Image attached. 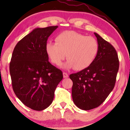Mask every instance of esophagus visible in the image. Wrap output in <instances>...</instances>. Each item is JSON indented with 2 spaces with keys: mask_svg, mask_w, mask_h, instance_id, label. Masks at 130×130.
<instances>
[{
  "mask_svg": "<svg viewBox=\"0 0 130 130\" xmlns=\"http://www.w3.org/2000/svg\"><path fill=\"white\" fill-rule=\"evenodd\" d=\"M63 77L64 78H67L69 77V74L66 72H63Z\"/></svg>",
  "mask_w": 130,
  "mask_h": 130,
  "instance_id": "esophagus-1",
  "label": "esophagus"
}]
</instances>
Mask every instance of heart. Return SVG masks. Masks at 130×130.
Here are the masks:
<instances>
[{"mask_svg": "<svg viewBox=\"0 0 130 130\" xmlns=\"http://www.w3.org/2000/svg\"><path fill=\"white\" fill-rule=\"evenodd\" d=\"M45 50L55 64L60 65L66 56L68 61L64 65V68L74 67L76 70H82L94 61L99 51V44L93 37L67 31L56 37V42L48 41Z\"/></svg>", "mask_w": 130, "mask_h": 130, "instance_id": "b5f03b06", "label": "heart"}]
</instances>
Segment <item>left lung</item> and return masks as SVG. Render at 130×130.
<instances>
[{
  "label": "left lung",
  "instance_id": "obj_1",
  "mask_svg": "<svg viewBox=\"0 0 130 130\" xmlns=\"http://www.w3.org/2000/svg\"><path fill=\"white\" fill-rule=\"evenodd\" d=\"M99 51L90 66L70 74L73 82L72 98L82 110H90L104 102L115 86L119 60L115 48L97 33Z\"/></svg>",
  "mask_w": 130,
  "mask_h": 130
}]
</instances>
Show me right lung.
<instances>
[{"instance_id":"obj_1","label":"right lung","mask_w":130,"mask_h":130,"mask_svg":"<svg viewBox=\"0 0 130 130\" xmlns=\"http://www.w3.org/2000/svg\"><path fill=\"white\" fill-rule=\"evenodd\" d=\"M57 26L37 28L16 45L10 62L12 88L28 107L42 111L50 105L63 73L48 61L45 44Z\"/></svg>"}]
</instances>
